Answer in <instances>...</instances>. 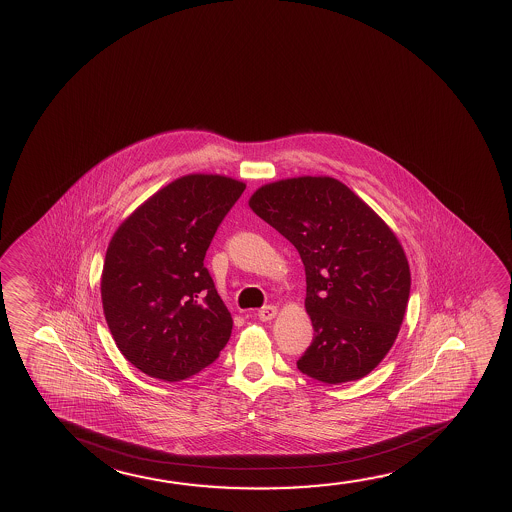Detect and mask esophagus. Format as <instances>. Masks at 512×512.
Instances as JSON below:
<instances>
[{
  "label": "esophagus",
  "instance_id": "obj_1",
  "mask_svg": "<svg viewBox=\"0 0 512 512\" xmlns=\"http://www.w3.org/2000/svg\"><path fill=\"white\" fill-rule=\"evenodd\" d=\"M258 317H260L261 322L274 320V318L277 317L276 306H265V308H261L260 311H258Z\"/></svg>",
  "mask_w": 512,
  "mask_h": 512
}]
</instances>
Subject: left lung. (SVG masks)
Masks as SVG:
<instances>
[{
  "mask_svg": "<svg viewBox=\"0 0 512 512\" xmlns=\"http://www.w3.org/2000/svg\"><path fill=\"white\" fill-rule=\"evenodd\" d=\"M249 206L295 245L306 268L304 306L315 338L297 368L327 384L370 374L397 340L411 290L393 229L329 176L267 183Z\"/></svg>",
  "mask_w": 512,
  "mask_h": 512,
  "instance_id": "obj_1",
  "label": "left lung"
}]
</instances>
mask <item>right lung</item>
<instances>
[{
  "label": "right lung",
  "instance_id": "right-lung-1",
  "mask_svg": "<svg viewBox=\"0 0 512 512\" xmlns=\"http://www.w3.org/2000/svg\"><path fill=\"white\" fill-rule=\"evenodd\" d=\"M245 190L220 174H187L122 220L101 274L106 324L140 372L176 382L226 347L233 318L204 267L220 222Z\"/></svg>",
  "mask_w": 512,
  "mask_h": 512
}]
</instances>
